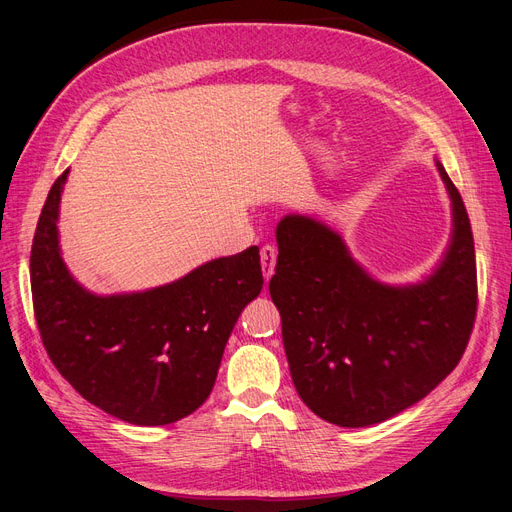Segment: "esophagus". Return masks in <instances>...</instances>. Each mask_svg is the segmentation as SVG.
<instances>
[{"mask_svg": "<svg viewBox=\"0 0 512 512\" xmlns=\"http://www.w3.org/2000/svg\"><path fill=\"white\" fill-rule=\"evenodd\" d=\"M275 260H277V252L273 245H265L260 250V265H262V275H265V280L269 282L271 275L275 271Z\"/></svg>", "mask_w": 512, "mask_h": 512, "instance_id": "1", "label": "esophagus"}]
</instances>
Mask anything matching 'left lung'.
I'll return each instance as SVG.
<instances>
[{"mask_svg":"<svg viewBox=\"0 0 512 512\" xmlns=\"http://www.w3.org/2000/svg\"><path fill=\"white\" fill-rule=\"evenodd\" d=\"M453 228L442 260L393 286L356 262L339 232L309 215L277 224L269 292L282 316L290 376L303 404L339 427H369L429 395L457 367L476 316L468 211L446 175Z\"/></svg>","mask_w":512,"mask_h":512,"instance_id":"8db88e82","label":"left lung"}]
</instances>
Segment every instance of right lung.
Here are the masks:
<instances>
[{
    "label": "right lung",
    "instance_id": "add662e5",
    "mask_svg": "<svg viewBox=\"0 0 512 512\" xmlns=\"http://www.w3.org/2000/svg\"><path fill=\"white\" fill-rule=\"evenodd\" d=\"M68 173L46 196L29 260L42 344L89 404L132 425L175 423L205 404L235 322L262 290L258 247L158 288L96 294L61 258L57 220Z\"/></svg>",
    "mask_w": 512,
    "mask_h": 512
}]
</instances>
